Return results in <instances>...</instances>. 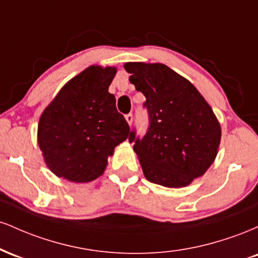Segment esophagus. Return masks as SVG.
Listing matches in <instances>:
<instances>
[{"instance_id":"esophagus-1","label":"esophagus","mask_w":258,"mask_h":258,"mask_svg":"<svg viewBox=\"0 0 258 258\" xmlns=\"http://www.w3.org/2000/svg\"><path fill=\"white\" fill-rule=\"evenodd\" d=\"M125 119L127 121V123H128V125L131 126L132 122H133V115L132 114H127L126 116H125Z\"/></svg>"}]
</instances>
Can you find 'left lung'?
I'll return each mask as SVG.
<instances>
[{"label": "left lung", "mask_w": 258, "mask_h": 258, "mask_svg": "<svg viewBox=\"0 0 258 258\" xmlns=\"http://www.w3.org/2000/svg\"><path fill=\"white\" fill-rule=\"evenodd\" d=\"M123 68L147 98V135L128 136L144 176L167 188L189 185L217 156L222 132L214 110L190 81L165 64L130 61Z\"/></svg>", "instance_id": "1"}]
</instances>
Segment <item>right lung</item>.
I'll return each mask as SVG.
<instances>
[{
    "instance_id": "right-lung-1",
    "label": "right lung",
    "mask_w": 258,
    "mask_h": 258,
    "mask_svg": "<svg viewBox=\"0 0 258 258\" xmlns=\"http://www.w3.org/2000/svg\"><path fill=\"white\" fill-rule=\"evenodd\" d=\"M116 72L115 67L91 65L69 80L41 114L37 143L57 177L74 183L97 179L115 147L130 136L108 91Z\"/></svg>"
}]
</instances>
